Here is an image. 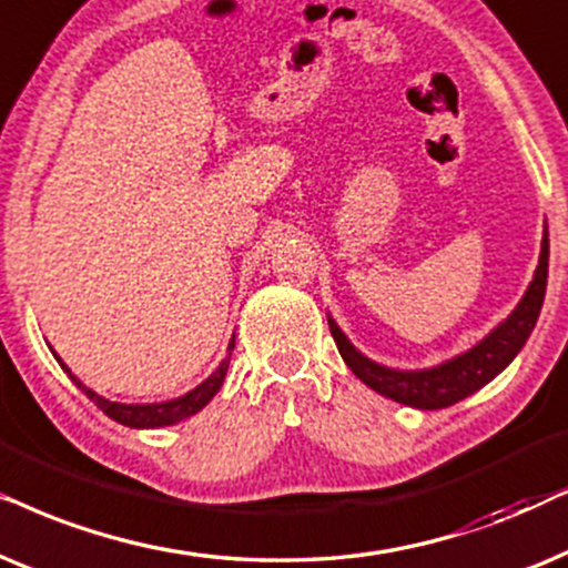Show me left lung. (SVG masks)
<instances>
[{"label":"left lung","instance_id":"obj_1","mask_svg":"<svg viewBox=\"0 0 568 568\" xmlns=\"http://www.w3.org/2000/svg\"><path fill=\"white\" fill-rule=\"evenodd\" d=\"M548 285V229L542 233L540 244V262L535 270L532 283L527 285L525 296L517 304V308L490 329L478 345L470 351L455 355V358L438 363L430 368H418V372H399V368L382 366L372 358H366L355 345L345 337V332L337 327V322L329 316V332L335 337L337 351L347 363V368L358 376V379L372 387L379 395L395 399V403L418 407V410H442L459 403V399L470 397L473 392L504 372L509 363L517 358L521 345L527 343L530 332L538 322L542 298H546Z\"/></svg>","mask_w":568,"mask_h":568}]
</instances>
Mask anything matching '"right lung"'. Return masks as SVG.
<instances>
[{
  "label": "right lung",
  "mask_w": 568,
  "mask_h": 568,
  "mask_svg": "<svg viewBox=\"0 0 568 568\" xmlns=\"http://www.w3.org/2000/svg\"><path fill=\"white\" fill-rule=\"evenodd\" d=\"M231 351H233V339L229 345V355H225L221 366L215 368L213 374L207 376L205 382L200 384V387H194L192 392H186V395H181L176 399H169V403H150V405H124V403H111V399H105L98 395V392H93L90 387H85L78 376H74L70 368L64 366V361L59 358V355L54 353V358L59 361V366L64 368L67 376L78 384V387L85 392V395L93 399V403L101 407V410L109 415V418H113L116 423H121V426H130V428H161V426H173V423L179 420H186L189 415L200 413L202 407H205L210 399H213L217 395V389L223 387V379H225V372H229V363H231Z\"/></svg>",
  "instance_id": "obj_1"
}]
</instances>
